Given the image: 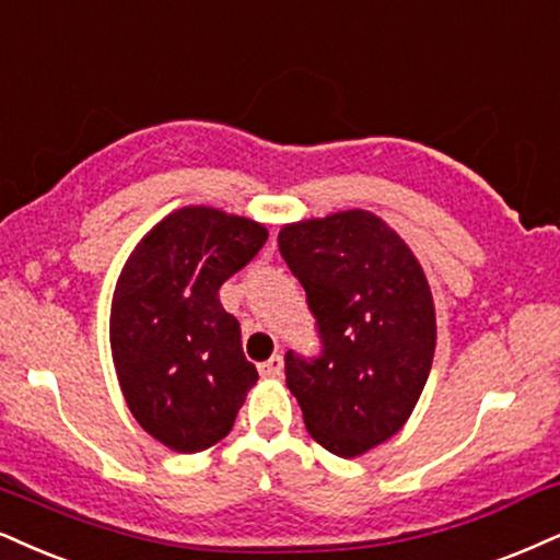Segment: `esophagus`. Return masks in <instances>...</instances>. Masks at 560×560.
<instances>
[{"label":"esophagus","instance_id":"esophagus-1","mask_svg":"<svg viewBox=\"0 0 560 560\" xmlns=\"http://www.w3.org/2000/svg\"><path fill=\"white\" fill-rule=\"evenodd\" d=\"M261 376H280L282 374V355H272L269 361L259 365Z\"/></svg>","mask_w":560,"mask_h":560}]
</instances>
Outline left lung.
Returning a JSON list of instances; mask_svg holds the SVG:
<instances>
[{
    "label": "left lung",
    "mask_w": 560,
    "mask_h": 560,
    "mask_svg": "<svg viewBox=\"0 0 560 560\" xmlns=\"http://www.w3.org/2000/svg\"><path fill=\"white\" fill-rule=\"evenodd\" d=\"M278 246L322 337L314 361L285 355L288 389L316 444L361 457L407 423L431 374V285L402 236L369 210L288 223Z\"/></svg>",
    "instance_id": "obj_1"
}]
</instances>
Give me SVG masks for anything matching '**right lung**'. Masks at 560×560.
Listing matches in <instances>:
<instances>
[{
	"label": "right lung",
	"instance_id": "obj_1",
	"mask_svg": "<svg viewBox=\"0 0 560 560\" xmlns=\"http://www.w3.org/2000/svg\"><path fill=\"white\" fill-rule=\"evenodd\" d=\"M265 241L257 220L189 205L150 228L124 261L108 319L114 369L137 423L174 452L225 439L257 384L218 291Z\"/></svg>",
	"mask_w": 560,
	"mask_h": 560
}]
</instances>
